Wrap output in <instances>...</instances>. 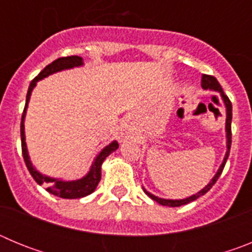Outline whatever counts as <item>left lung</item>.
<instances>
[{
    "mask_svg": "<svg viewBox=\"0 0 252 252\" xmlns=\"http://www.w3.org/2000/svg\"><path fill=\"white\" fill-rule=\"evenodd\" d=\"M202 88L203 90H209V91H215V92H218L220 93V95H221L222 101H223V104H224V108H226V146H227V150H226V154H224V158H223V161H222V164L220 165V168H218L217 173L215 174V177L211 179V182H209L208 184H207L206 187H204L203 189H201L199 192H197L195 194L190 195V197H187V198H183V199H165V198H159L157 197V195L151 194L150 192H148L144 187H142V189H144V192H145L146 195H149V197L153 199V201L158 202L159 204H161V206H166V207H180L183 206V204H187L189 203V202H193L195 201L197 198H199L201 195H204L207 192H208L209 189L212 188L213 186H215V183L217 182V179L220 178V175H221L222 170H223L224 168V164H226L227 159H228V155H230V149H231V121H232V104H231V101L228 99V97H227L226 94H224L223 90H222L221 84L218 83V81L216 79L215 77H212V75H206L204 74L203 77H202Z\"/></svg>",
    "mask_w": 252,
    "mask_h": 252,
    "instance_id": "8db88e82",
    "label": "left lung"
}]
</instances>
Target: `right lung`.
I'll use <instances>...</instances> for the list:
<instances>
[{"label": "right lung", "mask_w": 252, "mask_h": 252, "mask_svg": "<svg viewBox=\"0 0 252 252\" xmlns=\"http://www.w3.org/2000/svg\"><path fill=\"white\" fill-rule=\"evenodd\" d=\"M83 58L78 57V55H73V57H65V58H59V59L54 60L53 63L46 65L45 68L39 73L35 79H32V82L30 83L29 87L28 94H26V104L25 108H24V113H22L21 119V146H22V157L25 160V164L28 166L29 171H30L31 177L34 178L35 182H36L39 186H44L46 188L49 193L57 195L60 198H65V199H75V198H83L86 195H90L91 193H93L98 186L99 180H101V168L103 161L106 160V158L112 154L113 151H116L119 149V142L113 140L112 142H110L108 145L104 146L98 154L97 157L93 160L92 165H91L90 171L87 173L84 177H82L81 179L75 180H64L60 179V178H53L49 177V175L43 174L40 173L31 162L30 155H29L28 146H26L25 141V116L26 111H28V104L30 101L31 92L35 88L36 83L44 78L49 77V75L54 74V73L62 72V70H66V69H73L77 68V66L83 65Z\"/></svg>", "instance_id": "add662e5"}]
</instances>
